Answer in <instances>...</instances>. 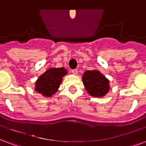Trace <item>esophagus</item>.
<instances>
[{
  "instance_id": "obj_1",
  "label": "esophagus",
  "mask_w": 146,
  "mask_h": 146,
  "mask_svg": "<svg viewBox=\"0 0 146 146\" xmlns=\"http://www.w3.org/2000/svg\"><path fill=\"white\" fill-rule=\"evenodd\" d=\"M72 73H73V74H74V75H76L77 73H78V71H77L76 69H74V70H72Z\"/></svg>"
}]
</instances>
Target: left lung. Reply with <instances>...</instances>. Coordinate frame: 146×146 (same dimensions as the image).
I'll return each mask as SVG.
<instances>
[{
  "label": "left lung",
  "mask_w": 146,
  "mask_h": 146,
  "mask_svg": "<svg viewBox=\"0 0 146 146\" xmlns=\"http://www.w3.org/2000/svg\"><path fill=\"white\" fill-rule=\"evenodd\" d=\"M82 80L87 92L93 97L100 98L108 92V80L98 70H87Z\"/></svg>",
  "instance_id": "1"
}]
</instances>
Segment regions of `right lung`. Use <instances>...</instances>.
Wrapping results in <instances>:
<instances>
[{
    "instance_id": "right-lung-1",
    "label": "right lung",
    "mask_w": 146,
    "mask_h": 146,
    "mask_svg": "<svg viewBox=\"0 0 146 146\" xmlns=\"http://www.w3.org/2000/svg\"><path fill=\"white\" fill-rule=\"evenodd\" d=\"M67 73L63 67L52 68L39 76L35 84V90L43 96L51 97L56 92L62 82V76Z\"/></svg>"
}]
</instances>
